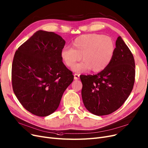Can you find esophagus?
<instances>
[{
  "label": "esophagus",
  "mask_w": 148,
  "mask_h": 148,
  "mask_svg": "<svg viewBox=\"0 0 148 148\" xmlns=\"http://www.w3.org/2000/svg\"><path fill=\"white\" fill-rule=\"evenodd\" d=\"M79 74H78V73H75L74 74V79H78L79 78Z\"/></svg>",
  "instance_id": "1"
}]
</instances>
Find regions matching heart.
<instances>
[{"label":"heart","instance_id":"1","mask_svg":"<svg viewBox=\"0 0 148 148\" xmlns=\"http://www.w3.org/2000/svg\"><path fill=\"white\" fill-rule=\"evenodd\" d=\"M116 45L108 36L99 34L82 35L72 43V48L65 47L61 52L64 64L72 67L81 57L84 61L73 67L75 72H81L91 69L100 72L106 68L114 57Z\"/></svg>","mask_w":148,"mask_h":148}]
</instances>
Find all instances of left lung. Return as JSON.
I'll list each match as a JSON object with an SVG mask.
<instances>
[{
	"instance_id": "obj_1",
	"label": "left lung",
	"mask_w": 148,
	"mask_h": 148,
	"mask_svg": "<svg viewBox=\"0 0 148 148\" xmlns=\"http://www.w3.org/2000/svg\"><path fill=\"white\" fill-rule=\"evenodd\" d=\"M133 55L121 37L110 64L93 75H81L84 106L96 116L110 114L128 99L135 82Z\"/></svg>"
}]
</instances>
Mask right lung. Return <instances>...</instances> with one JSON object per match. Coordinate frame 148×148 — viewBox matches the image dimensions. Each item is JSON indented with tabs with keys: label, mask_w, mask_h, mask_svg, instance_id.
Returning a JSON list of instances; mask_svg holds the SVG:
<instances>
[{
	"label": "right lung",
	"mask_w": 148,
	"mask_h": 148,
	"mask_svg": "<svg viewBox=\"0 0 148 148\" xmlns=\"http://www.w3.org/2000/svg\"><path fill=\"white\" fill-rule=\"evenodd\" d=\"M65 43L57 34L40 30L15 53L11 71L14 93L22 106L37 116L53 113L73 81V72L61 57Z\"/></svg>",
	"instance_id": "right-lung-1"
}]
</instances>
